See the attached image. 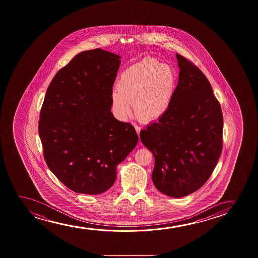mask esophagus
<instances>
[{
	"mask_svg": "<svg viewBox=\"0 0 258 258\" xmlns=\"http://www.w3.org/2000/svg\"><path fill=\"white\" fill-rule=\"evenodd\" d=\"M135 128H136V131H137V133H138V136H139V133H140V127H138L137 125H135Z\"/></svg>",
	"mask_w": 258,
	"mask_h": 258,
	"instance_id": "1",
	"label": "esophagus"
}]
</instances>
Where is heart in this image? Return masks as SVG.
I'll return each mask as SVG.
<instances>
[{
    "instance_id": "b5f03b06",
    "label": "heart",
    "mask_w": 258,
    "mask_h": 258,
    "mask_svg": "<svg viewBox=\"0 0 258 258\" xmlns=\"http://www.w3.org/2000/svg\"><path fill=\"white\" fill-rule=\"evenodd\" d=\"M176 74L167 64L145 58L131 65L120 74L112 93L114 113L127 119L135 113L142 121L158 120L166 113L176 89Z\"/></svg>"
}]
</instances>
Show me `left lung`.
<instances>
[{
	"instance_id": "8db88e82",
	"label": "left lung",
	"mask_w": 258,
	"mask_h": 258,
	"mask_svg": "<svg viewBox=\"0 0 258 258\" xmlns=\"http://www.w3.org/2000/svg\"><path fill=\"white\" fill-rule=\"evenodd\" d=\"M180 69L173 100L166 113L140 131L155 159L153 184L179 198L207 181L222 152L221 107L205 74L176 54Z\"/></svg>"
}]
</instances>
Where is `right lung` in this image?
I'll return each instance as SVG.
<instances>
[{
    "label": "right lung",
    "mask_w": 258,
    "mask_h": 258,
    "mask_svg": "<svg viewBox=\"0 0 258 258\" xmlns=\"http://www.w3.org/2000/svg\"><path fill=\"white\" fill-rule=\"evenodd\" d=\"M120 59L100 48L84 51L57 72L46 91L39 121L44 158L77 193L109 189L117 166L138 145L135 127L111 112Z\"/></svg>",
    "instance_id": "right-lung-1"
}]
</instances>
